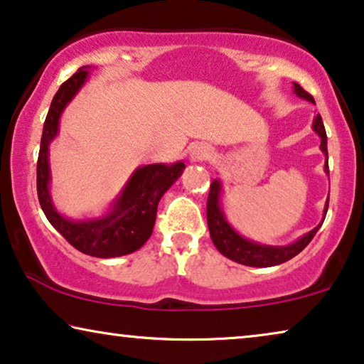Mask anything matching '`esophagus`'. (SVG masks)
Here are the masks:
<instances>
[{"label":"esophagus","instance_id":"esophagus-1","mask_svg":"<svg viewBox=\"0 0 364 364\" xmlns=\"http://www.w3.org/2000/svg\"><path fill=\"white\" fill-rule=\"evenodd\" d=\"M210 156H212V151L207 146H197L192 151V161H196V162L207 161V159H210Z\"/></svg>","mask_w":364,"mask_h":364}]
</instances>
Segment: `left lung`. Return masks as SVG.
I'll use <instances>...</instances> for the list:
<instances>
[{
    "mask_svg": "<svg viewBox=\"0 0 364 364\" xmlns=\"http://www.w3.org/2000/svg\"><path fill=\"white\" fill-rule=\"evenodd\" d=\"M295 92L300 97L308 99L310 102H315V99L310 92H306L300 84L295 82ZM313 129L318 136L321 137V151L325 152L328 159V147H326V131L325 126H323L321 116L318 114L313 121ZM326 173L328 171V161L325 164ZM218 197H220V183L218 181H213L210 183V191H208L207 197V223H208V232H210V238L213 245L217 247V250L225 255L230 260L242 263V265L248 267H275L280 265V263H285L291 260L293 257H296L303 248H305L308 243L313 240V237L316 235V232L320 230L321 223L318 227L313 228L311 232H308L306 235H303L300 240L288 247H267V245H258V243L248 242L245 238H242L238 233L233 230V228L228 225L225 217L220 210V205H218ZM328 212V205L325 208ZM326 217V213H325Z\"/></svg>",
    "mask_w": 364,
    "mask_h": 364,
    "instance_id": "obj_1",
    "label": "left lung"
}]
</instances>
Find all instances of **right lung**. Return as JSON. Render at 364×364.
Segmentation results:
<instances>
[{
  "instance_id": "add662e5",
  "label": "right lung",
  "mask_w": 364,
  "mask_h": 364,
  "mask_svg": "<svg viewBox=\"0 0 364 364\" xmlns=\"http://www.w3.org/2000/svg\"><path fill=\"white\" fill-rule=\"evenodd\" d=\"M87 76V68L82 66L68 81L61 84L54 94L46 121L43 127L41 146L38 156L36 187L38 198L49 223L76 248L86 255L97 258L122 257L141 248L152 235L156 223L157 205L168 187L181 177L183 162L173 166L152 164L137 168L131 177L122 196L119 197L112 213L99 220L71 222L54 210L49 197V164L48 146L58 132V122L63 109L79 91Z\"/></svg>"
}]
</instances>
